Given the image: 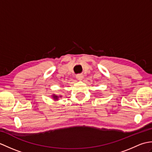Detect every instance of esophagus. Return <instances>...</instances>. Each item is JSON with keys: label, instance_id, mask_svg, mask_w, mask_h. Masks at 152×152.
Here are the masks:
<instances>
[{"label": "esophagus", "instance_id": "obj_1", "mask_svg": "<svg viewBox=\"0 0 152 152\" xmlns=\"http://www.w3.org/2000/svg\"><path fill=\"white\" fill-rule=\"evenodd\" d=\"M76 78L78 80H82L83 78V75L82 74H79L76 75Z\"/></svg>", "mask_w": 152, "mask_h": 152}]
</instances>
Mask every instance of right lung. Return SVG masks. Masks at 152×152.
Returning a JSON list of instances; mask_svg holds the SVG:
<instances>
[{"label":"right lung","instance_id":"obj_1","mask_svg":"<svg viewBox=\"0 0 152 152\" xmlns=\"http://www.w3.org/2000/svg\"><path fill=\"white\" fill-rule=\"evenodd\" d=\"M53 99H54V100H58V99H59V96H57V95H53Z\"/></svg>","mask_w":152,"mask_h":152}]
</instances>
